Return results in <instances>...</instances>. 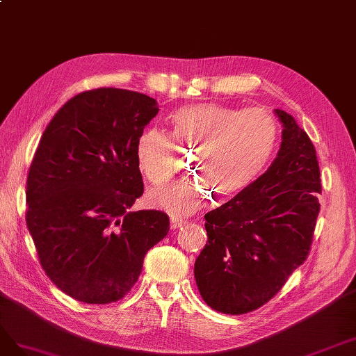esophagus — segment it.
I'll return each mask as SVG.
<instances>
[{"mask_svg":"<svg viewBox=\"0 0 356 356\" xmlns=\"http://www.w3.org/2000/svg\"><path fill=\"white\" fill-rule=\"evenodd\" d=\"M183 225H186V220L181 219V217L173 216V217H171V219H170V226H171V229H177V227H180V226H183Z\"/></svg>","mask_w":356,"mask_h":356,"instance_id":"esophagus-1","label":"esophagus"}]
</instances>
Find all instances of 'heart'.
<instances>
[{
    "mask_svg": "<svg viewBox=\"0 0 356 356\" xmlns=\"http://www.w3.org/2000/svg\"><path fill=\"white\" fill-rule=\"evenodd\" d=\"M170 125L179 146L195 147L191 170L206 181H179L149 193L152 205L171 214L201 209L211 189L222 198L243 191L269 163L280 140L277 120L263 108L198 103L171 113ZM136 164L152 185L167 181L175 170L170 136L145 130L136 142Z\"/></svg>",
    "mask_w": 356,
    "mask_h": 356,
    "instance_id": "1",
    "label": "heart"
}]
</instances>
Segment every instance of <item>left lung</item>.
<instances>
[{"label":"left lung","instance_id":"left-lung-1","mask_svg":"<svg viewBox=\"0 0 356 356\" xmlns=\"http://www.w3.org/2000/svg\"><path fill=\"white\" fill-rule=\"evenodd\" d=\"M275 113L282 142L266 173L204 216L209 239L193 273L204 302L222 314L268 303L311 251L323 191L316 151L290 113Z\"/></svg>","mask_w":356,"mask_h":356}]
</instances>
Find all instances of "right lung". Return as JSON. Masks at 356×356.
<instances>
[{"instance_id": "right-lung-1", "label": "right lung", "mask_w": 356, "mask_h": 356, "mask_svg": "<svg viewBox=\"0 0 356 356\" xmlns=\"http://www.w3.org/2000/svg\"><path fill=\"white\" fill-rule=\"evenodd\" d=\"M155 99L103 87L83 91L44 130L26 180V225L51 282L78 302L127 294L143 259L170 229L142 197L136 142L158 113Z\"/></svg>"}]
</instances>
